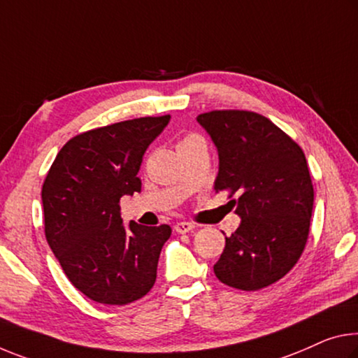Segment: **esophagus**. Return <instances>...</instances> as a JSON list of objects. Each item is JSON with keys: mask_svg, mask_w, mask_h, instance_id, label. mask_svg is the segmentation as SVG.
Segmentation results:
<instances>
[{"mask_svg": "<svg viewBox=\"0 0 358 358\" xmlns=\"http://www.w3.org/2000/svg\"><path fill=\"white\" fill-rule=\"evenodd\" d=\"M194 229V224L188 223V221H180V223L175 224V231L178 232V234H186V232H189Z\"/></svg>", "mask_w": 358, "mask_h": 358, "instance_id": "esophagus-1", "label": "esophagus"}]
</instances>
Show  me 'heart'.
<instances>
[{
	"instance_id": "b5f03b06",
	"label": "heart",
	"mask_w": 358,
	"mask_h": 358,
	"mask_svg": "<svg viewBox=\"0 0 358 358\" xmlns=\"http://www.w3.org/2000/svg\"><path fill=\"white\" fill-rule=\"evenodd\" d=\"M197 138H199V137H197V135H194V134L186 135V137L181 138V141L178 143V146H180V145H186V143H189V141H194V140H197Z\"/></svg>"
}]
</instances>
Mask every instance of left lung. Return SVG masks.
Here are the masks:
<instances>
[{
	"mask_svg": "<svg viewBox=\"0 0 358 358\" xmlns=\"http://www.w3.org/2000/svg\"><path fill=\"white\" fill-rule=\"evenodd\" d=\"M197 121L218 150L215 192L228 191L242 218L226 237L215 275L237 290H261L292 271L308 242L314 186L306 156L258 113L215 110Z\"/></svg>",
	"mask_w": 358,
	"mask_h": 358,
	"instance_id": "obj_1",
	"label": "left lung"
}]
</instances>
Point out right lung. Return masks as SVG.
Wrapping results in <instances>:
<instances>
[{
  "instance_id": "right-lung-1",
  "label": "right lung",
  "mask_w": 358,
  "mask_h": 358,
  "mask_svg": "<svg viewBox=\"0 0 358 358\" xmlns=\"http://www.w3.org/2000/svg\"><path fill=\"white\" fill-rule=\"evenodd\" d=\"M170 115L87 130L66 141L43 183L44 234L70 282L95 303L137 301L156 282L169 224L122 226L121 197L141 191L146 148Z\"/></svg>"
}]
</instances>
